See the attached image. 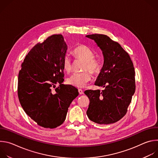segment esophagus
I'll use <instances>...</instances> for the list:
<instances>
[{
    "instance_id": "obj_1",
    "label": "esophagus",
    "mask_w": 158,
    "mask_h": 158,
    "mask_svg": "<svg viewBox=\"0 0 158 158\" xmlns=\"http://www.w3.org/2000/svg\"><path fill=\"white\" fill-rule=\"evenodd\" d=\"M78 92H79V94H81V95L84 94V92L82 91V90H81V89H79V90H78Z\"/></svg>"
}]
</instances>
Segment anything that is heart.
<instances>
[{"label": "heart", "mask_w": 158, "mask_h": 158, "mask_svg": "<svg viewBox=\"0 0 158 158\" xmlns=\"http://www.w3.org/2000/svg\"><path fill=\"white\" fill-rule=\"evenodd\" d=\"M74 56L85 61L84 70H89L93 73H98L99 70V62L94 58V52L89 47L83 44L77 46L73 52ZM63 69L69 73L72 68V63L69 56H65L62 62ZM91 75L87 71L82 73H75L68 77L67 81L69 84L78 88L84 87L91 80Z\"/></svg>", "instance_id": "heart-1"}]
</instances>
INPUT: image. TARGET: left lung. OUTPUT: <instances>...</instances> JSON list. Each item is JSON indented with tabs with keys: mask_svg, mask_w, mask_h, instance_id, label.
Masks as SVG:
<instances>
[{
	"mask_svg": "<svg viewBox=\"0 0 158 158\" xmlns=\"http://www.w3.org/2000/svg\"><path fill=\"white\" fill-rule=\"evenodd\" d=\"M85 37L96 43L104 57V64L95 85L104 88L87 90L90 102L86 112L89 119L99 124L116 123L126 114L135 89V72L129 54L121 45L103 34Z\"/></svg>",
	"mask_w": 158,
	"mask_h": 158,
	"instance_id": "left-lung-1",
	"label": "left lung"
}]
</instances>
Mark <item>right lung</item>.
Returning a JSON list of instances; mask_svg holds the SVG:
<instances>
[{
    "mask_svg": "<svg viewBox=\"0 0 158 158\" xmlns=\"http://www.w3.org/2000/svg\"><path fill=\"white\" fill-rule=\"evenodd\" d=\"M67 46L61 34L37 44L26 56L18 77V97L26 113L45 128L65 121L68 108L79 95L77 89L62 84V62ZM57 82L60 86L52 87Z\"/></svg>",
    "mask_w": 158,
    "mask_h": 158,
    "instance_id": "right-lung-1",
    "label": "right lung"
}]
</instances>
